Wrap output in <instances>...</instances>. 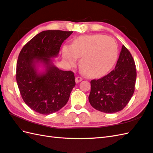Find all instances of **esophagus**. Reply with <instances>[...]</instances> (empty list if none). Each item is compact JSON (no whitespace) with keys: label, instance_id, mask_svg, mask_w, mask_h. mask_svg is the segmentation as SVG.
Segmentation results:
<instances>
[{"label":"esophagus","instance_id":"obj_1","mask_svg":"<svg viewBox=\"0 0 153 153\" xmlns=\"http://www.w3.org/2000/svg\"><path fill=\"white\" fill-rule=\"evenodd\" d=\"M83 80V78L82 77H79V76H78V77H76V82L77 83H79L81 81H82Z\"/></svg>","mask_w":153,"mask_h":153}]
</instances>
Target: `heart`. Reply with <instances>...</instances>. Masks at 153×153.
<instances>
[{
	"label": "heart",
	"mask_w": 153,
	"mask_h": 153,
	"mask_svg": "<svg viewBox=\"0 0 153 153\" xmlns=\"http://www.w3.org/2000/svg\"><path fill=\"white\" fill-rule=\"evenodd\" d=\"M64 60L70 65L81 58L79 66L87 76L98 77L111 70L118 57V46L113 38L105 35H87L75 39L71 47L62 48Z\"/></svg>",
	"instance_id": "obj_1"
}]
</instances>
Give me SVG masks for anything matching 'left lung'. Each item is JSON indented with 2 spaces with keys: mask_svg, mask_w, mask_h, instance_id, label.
<instances>
[{
  "mask_svg": "<svg viewBox=\"0 0 153 153\" xmlns=\"http://www.w3.org/2000/svg\"><path fill=\"white\" fill-rule=\"evenodd\" d=\"M136 77L135 61L123 45L114 69L101 78L91 81V105L105 113L122 110L134 93Z\"/></svg>",
  "mask_w": 153,
  "mask_h": 153,
  "instance_id": "left-lung-1",
  "label": "left lung"
}]
</instances>
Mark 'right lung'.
<instances>
[{"label":"right lung","instance_id":"right-lung-1","mask_svg":"<svg viewBox=\"0 0 153 153\" xmlns=\"http://www.w3.org/2000/svg\"><path fill=\"white\" fill-rule=\"evenodd\" d=\"M73 31L47 30L32 38L22 48L16 64V82L23 100L36 112L50 114L66 105L76 85L74 72L54 66L64 40ZM42 63L45 71L39 74L36 64Z\"/></svg>","mask_w":153,"mask_h":153}]
</instances>
